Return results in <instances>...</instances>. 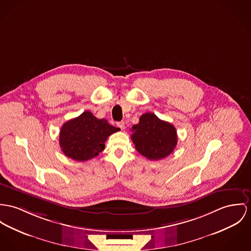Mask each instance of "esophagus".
<instances>
[{
	"mask_svg": "<svg viewBox=\"0 0 251 251\" xmlns=\"http://www.w3.org/2000/svg\"><path fill=\"white\" fill-rule=\"evenodd\" d=\"M117 127H119L121 130H124V128H125V123H124L123 121L117 122Z\"/></svg>",
	"mask_w": 251,
	"mask_h": 251,
	"instance_id": "esophagus-1",
	"label": "esophagus"
}]
</instances>
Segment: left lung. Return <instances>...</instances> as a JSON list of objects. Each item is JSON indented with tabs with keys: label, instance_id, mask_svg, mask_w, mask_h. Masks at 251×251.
<instances>
[{
	"label": "left lung",
	"instance_id": "obj_1",
	"mask_svg": "<svg viewBox=\"0 0 251 251\" xmlns=\"http://www.w3.org/2000/svg\"><path fill=\"white\" fill-rule=\"evenodd\" d=\"M132 132L136 151L151 160L168 156L177 143L176 128L153 113L140 116L139 122L132 127Z\"/></svg>",
	"mask_w": 251,
	"mask_h": 251
}]
</instances>
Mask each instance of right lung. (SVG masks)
<instances>
[{
    "label": "right lung",
    "mask_w": 251,
    "mask_h": 251,
    "mask_svg": "<svg viewBox=\"0 0 251 251\" xmlns=\"http://www.w3.org/2000/svg\"><path fill=\"white\" fill-rule=\"evenodd\" d=\"M119 130L110 125L106 119H98L91 112L86 111L63 124L59 144L68 157L86 161L102 152L108 136Z\"/></svg>",
    "instance_id": "add662e5"
}]
</instances>
